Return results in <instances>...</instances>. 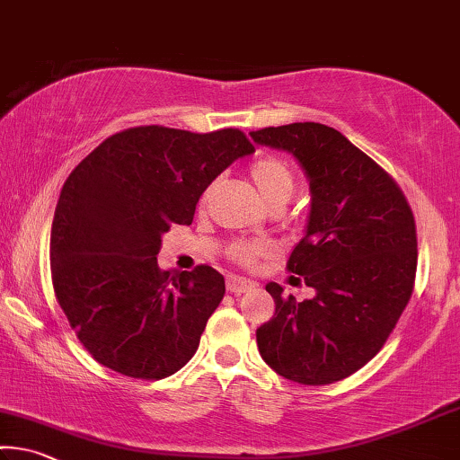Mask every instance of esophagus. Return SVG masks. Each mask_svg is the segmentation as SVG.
<instances>
[{
  "label": "esophagus",
  "instance_id": "34e87169",
  "mask_svg": "<svg viewBox=\"0 0 460 460\" xmlns=\"http://www.w3.org/2000/svg\"><path fill=\"white\" fill-rule=\"evenodd\" d=\"M252 288H253V282L239 279V276H229L227 279V290L233 295H242L245 290H252Z\"/></svg>",
  "mask_w": 460,
  "mask_h": 460
}]
</instances>
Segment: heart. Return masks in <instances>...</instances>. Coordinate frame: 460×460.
<instances>
[{
    "label": "heart",
    "instance_id": "1",
    "mask_svg": "<svg viewBox=\"0 0 460 460\" xmlns=\"http://www.w3.org/2000/svg\"><path fill=\"white\" fill-rule=\"evenodd\" d=\"M250 178L253 186L258 188L261 199L268 204L274 202H288L290 196H293L296 188L295 172L290 170V165L280 157L274 155H264L256 159L250 165ZM268 253V247L258 242H243L235 243L231 250V258L239 261L243 266H252L260 256Z\"/></svg>",
    "mask_w": 460,
    "mask_h": 460
}]
</instances>
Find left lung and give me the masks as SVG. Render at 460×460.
Wrapping results in <instances>:
<instances>
[{
    "label": "left lung",
    "mask_w": 460,
    "mask_h": 460,
    "mask_svg": "<svg viewBox=\"0 0 460 460\" xmlns=\"http://www.w3.org/2000/svg\"><path fill=\"white\" fill-rule=\"evenodd\" d=\"M288 151L309 180L311 210L288 272L315 296L296 303L266 284L274 317L258 327L264 362L301 385L341 381L373 360L413 293L418 239L403 192L381 165L332 127L293 122L250 133Z\"/></svg>",
    "instance_id": "left-lung-1"
}]
</instances>
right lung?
<instances>
[{"label": "right lung", "instance_id": "right-lung-1", "mask_svg": "<svg viewBox=\"0 0 460 460\" xmlns=\"http://www.w3.org/2000/svg\"><path fill=\"white\" fill-rule=\"evenodd\" d=\"M253 151L237 128L135 127L69 173L50 229V276L69 325L100 364L157 381L192 358L225 279L210 266L159 270L162 235L190 225L210 181Z\"/></svg>", "mask_w": 460, "mask_h": 460}]
</instances>
